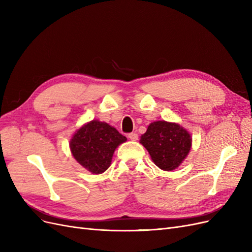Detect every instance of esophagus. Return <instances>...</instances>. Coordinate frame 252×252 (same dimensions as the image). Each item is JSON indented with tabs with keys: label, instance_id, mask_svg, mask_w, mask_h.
I'll return each mask as SVG.
<instances>
[{
	"label": "esophagus",
	"instance_id": "esophagus-1",
	"mask_svg": "<svg viewBox=\"0 0 252 252\" xmlns=\"http://www.w3.org/2000/svg\"><path fill=\"white\" fill-rule=\"evenodd\" d=\"M128 138H129V140H131V141H136V140H138V134L134 133V132H131V133L128 134Z\"/></svg>",
	"mask_w": 252,
	"mask_h": 252
}]
</instances>
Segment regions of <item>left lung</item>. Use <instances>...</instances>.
I'll return each mask as SVG.
<instances>
[{"label": "left lung", "instance_id": "1", "mask_svg": "<svg viewBox=\"0 0 252 252\" xmlns=\"http://www.w3.org/2000/svg\"><path fill=\"white\" fill-rule=\"evenodd\" d=\"M141 143L155 164L166 171L179 167L191 148V138L187 130L166 121L151 123L141 136Z\"/></svg>", "mask_w": 252, "mask_h": 252}]
</instances>
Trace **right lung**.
Returning <instances> with one entry per match:
<instances>
[{
  "label": "right lung",
  "mask_w": 252,
  "mask_h": 252,
  "mask_svg": "<svg viewBox=\"0 0 252 252\" xmlns=\"http://www.w3.org/2000/svg\"><path fill=\"white\" fill-rule=\"evenodd\" d=\"M126 140L116 128L105 122L94 120L74 133L70 149L84 168L98 174L108 169L114 150Z\"/></svg>",
  "instance_id": "add662e5"
}]
</instances>
